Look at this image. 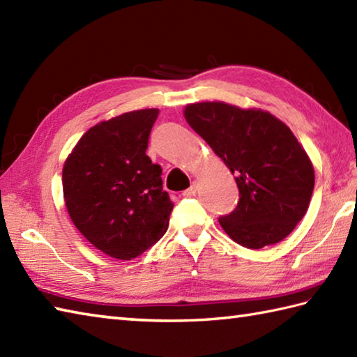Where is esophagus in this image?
I'll return each instance as SVG.
<instances>
[{
  "label": "esophagus",
  "instance_id": "34e87169",
  "mask_svg": "<svg viewBox=\"0 0 357 357\" xmlns=\"http://www.w3.org/2000/svg\"><path fill=\"white\" fill-rule=\"evenodd\" d=\"M196 190H198V184H196L195 183V181H193V183H192V185L190 187H188L187 188V190L183 193L184 196H187V198H188V196H193L195 193H196Z\"/></svg>",
  "mask_w": 357,
  "mask_h": 357
}]
</instances>
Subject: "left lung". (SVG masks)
Wrapping results in <instances>:
<instances>
[{"label":"left lung","instance_id":"obj_1","mask_svg":"<svg viewBox=\"0 0 357 357\" xmlns=\"http://www.w3.org/2000/svg\"><path fill=\"white\" fill-rule=\"evenodd\" d=\"M184 116L236 179L239 202L219 218L224 231L253 250L287 238L314 188L313 164L290 127L262 109L221 101L188 104Z\"/></svg>","mask_w":357,"mask_h":357}]
</instances>
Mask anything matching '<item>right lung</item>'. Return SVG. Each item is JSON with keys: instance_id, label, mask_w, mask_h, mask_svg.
Returning a JSON list of instances; mask_svg holds the SVG:
<instances>
[{"instance_id": "add662e5", "label": "right lung", "mask_w": 357, "mask_h": 357, "mask_svg": "<svg viewBox=\"0 0 357 357\" xmlns=\"http://www.w3.org/2000/svg\"><path fill=\"white\" fill-rule=\"evenodd\" d=\"M158 109L123 113L81 136L63 167L72 222L107 256L130 261L164 236L173 202L146 155Z\"/></svg>"}]
</instances>
